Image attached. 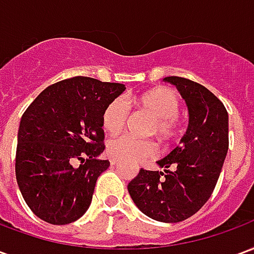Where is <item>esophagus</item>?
Masks as SVG:
<instances>
[{"label":"esophagus","mask_w":254,"mask_h":254,"mask_svg":"<svg viewBox=\"0 0 254 254\" xmlns=\"http://www.w3.org/2000/svg\"><path fill=\"white\" fill-rule=\"evenodd\" d=\"M110 163H111V165H113V166H116L117 163H118V159H114V158H111V159H110Z\"/></svg>","instance_id":"esophagus-1"}]
</instances>
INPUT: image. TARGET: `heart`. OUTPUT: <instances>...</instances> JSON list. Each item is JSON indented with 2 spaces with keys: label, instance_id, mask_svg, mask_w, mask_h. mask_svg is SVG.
<instances>
[{
  "label": "heart",
  "instance_id": "1",
  "mask_svg": "<svg viewBox=\"0 0 254 254\" xmlns=\"http://www.w3.org/2000/svg\"><path fill=\"white\" fill-rule=\"evenodd\" d=\"M130 102L149 111L155 117L151 132L162 140L174 137L178 129L180 100L176 92L169 88H156L130 98ZM129 117V103L125 98L118 96L106 106L102 114V127L110 134L120 133L125 127ZM107 152L114 159L144 160L156 154V147L152 141L140 140L132 136H118L107 143Z\"/></svg>",
  "mask_w": 254,
  "mask_h": 254
}]
</instances>
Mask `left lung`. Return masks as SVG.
<instances>
[{"mask_svg": "<svg viewBox=\"0 0 254 254\" xmlns=\"http://www.w3.org/2000/svg\"><path fill=\"white\" fill-rule=\"evenodd\" d=\"M176 85L189 113L180 145L156 163L163 171H138L127 190L148 218L177 223L200 209L212 194L229 149V114L215 95L188 78H163Z\"/></svg>", "mask_w": 254, "mask_h": 254, "instance_id": "left-lung-1", "label": "left lung"}]
</instances>
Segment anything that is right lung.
Listing matches in <instances>:
<instances>
[{"label": "right lung", "mask_w": 254, "mask_h": 254, "mask_svg": "<svg viewBox=\"0 0 254 254\" xmlns=\"http://www.w3.org/2000/svg\"><path fill=\"white\" fill-rule=\"evenodd\" d=\"M124 91V84L77 76L47 87L28 106L17 133L16 180L38 218L67 224L87 212L96 180L110 166L98 159L102 114Z\"/></svg>", "instance_id": "obj_1"}]
</instances>
